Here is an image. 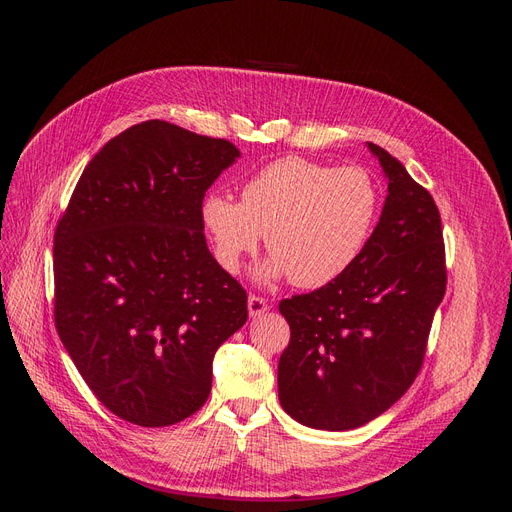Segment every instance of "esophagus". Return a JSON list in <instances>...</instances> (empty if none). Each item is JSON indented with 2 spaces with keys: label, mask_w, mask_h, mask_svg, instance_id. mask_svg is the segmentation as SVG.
<instances>
[{
  "label": "esophagus",
  "mask_w": 512,
  "mask_h": 512,
  "mask_svg": "<svg viewBox=\"0 0 512 512\" xmlns=\"http://www.w3.org/2000/svg\"><path fill=\"white\" fill-rule=\"evenodd\" d=\"M267 309H269V303L265 299L256 297V294H250V299H247V312H250V318H260Z\"/></svg>",
  "instance_id": "34e87169"
}]
</instances>
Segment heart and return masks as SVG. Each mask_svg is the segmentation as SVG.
<instances>
[{
  "label": "heart",
  "mask_w": 512,
  "mask_h": 512,
  "mask_svg": "<svg viewBox=\"0 0 512 512\" xmlns=\"http://www.w3.org/2000/svg\"><path fill=\"white\" fill-rule=\"evenodd\" d=\"M380 205V185L367 168H333L292 156L247 179L241 203L207 194L200 224L224 271L237 273L267 235L271 256L256 269L260 284L290 277L299 288H322L361 258Z\"/></svg>",
  "instance_id": "b5f03b06"
}]
</instances>
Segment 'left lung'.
<instances>
[{
	"label": "left lung",
	"mask_w": 512,
	"mask_h": 512,
	"mask_svg": "<svg viewBox=\"0 0 512 512\" xmlns=\"http://www.w3.org/2000/svg\"><path fill=\"white\" fill-rule=\"evenodd\" d=\"M367 149L389 194L365 252L335 282L280 303L290 344L277 365V393L294 421L312 429L361 427L410 389L446 290L431 194L389 151Z\"/></svg>",
	"instance_id": "left-lung-1"
}]
</instances>
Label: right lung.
Listing matches in <instances>:
<instances>
[{
	"label": "right lung",
	"mask_w": 512,
	"mask_h": 512,
	"mask_svg": "<svg viewBox=\"0 0 512 512\" xmlns=\"http://www.w3.org/2000/svg\"><path fill=\"white\" fill-rule=\"evenodd\" d=\"M241 158L224 138L151 119L87 164L53 245L55 327L102 404L141 427L192 416L247 294L207 247L200 205Z\"/></svg>",
	"instance_id": "right-lung-1"
}]
</instances>
